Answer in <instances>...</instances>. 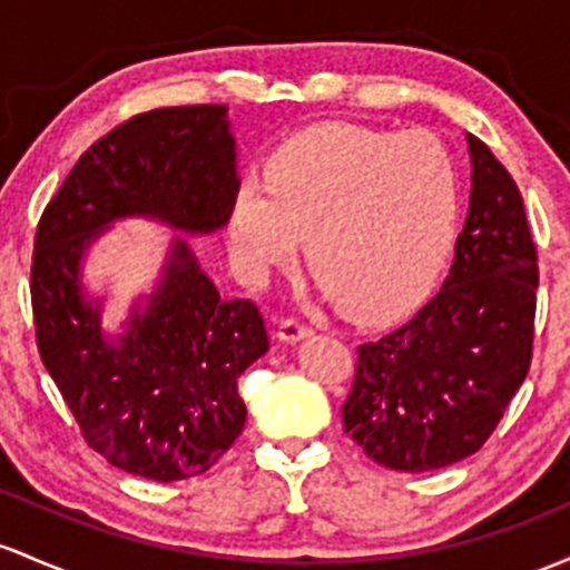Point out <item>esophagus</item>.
I'll list each match as a JSON object with an SVG mask.
<instances>
[{
  "label": "esophagus",
  "mask_w": 570,
  "mask_h": 570,
  "mask_svg": "<svg viewBox=\"0 0 570 570\" xmlns=\"http://www.w3.org/2000/svg\"><path fill=\"white\" fill-rule=\"evenodd\" d=\"M311 333H314V327L305 322H299V318H295V316L281 318V324H278V337L286 343H295V341H299V337H308Z\"/></svg>",
  "instance_id": "obj_1"
}]
</instances>
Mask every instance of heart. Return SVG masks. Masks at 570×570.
I'll return each instance as SVG.
<instances>
[{
    "instance_id": "heart-1",
    "label": "heart",
    "mask_w": 570,
    "mask_h": 570,
    "mask_svg": "<svg viewBox=\"0 0 570 570\" xmlns=\"http://www.w3.org/2000/svg\"><path fill=\"white\" fill-rule=\"evenodd\" d=\"M460 216V175L424 132L318 127L267 161L265 184L237 186L227 237L252 284L305 256L348 314L409 308L435 278Z\"/></svg>"
}]
</instances>
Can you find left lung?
<instances>
[{"label":"left lung","instance_id":"obj_1","mask_svg":"<svg viewBox=\"0 0 570 570\" xmlns=\"http://www.w3.org/2000/svg\"><path fill=\"white\" fill-rule=\"evenodd\" d=\"M471 208L435 297L356 348L343 430L371 460L424 473L476 454L533 356L539 256L522 194L468 135Z\"/></svg>","mask_w":570,"mask_h":570}]
</instances>
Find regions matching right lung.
I'll return each instance as SVG.
<instances>
[{
  "instance_id": "right-lung-1",
  "label": "right lung",
  "mask_w": 570,
  "mask_h": 570,
  "mask_svg": "<svg viewBox=\"0 0 570 570\" xmlns=\"http://www.w3.org/2000/svg\"><path fill=\"white\" fill-rule=\"evenodd\" d=\"M237 186L227 108H159L99 137L37 224L29 289L42 365L86 443L135 476H199L233 446L246 424L237 379L271 346L265 318L252 299H222L175 237L148 308L108 341L99 299L83 295L80 259L127 216L216 233Z\"/></svg>"
}]
</instances>
